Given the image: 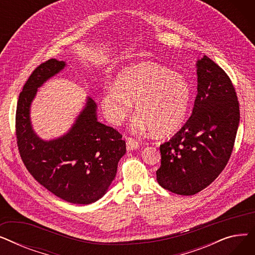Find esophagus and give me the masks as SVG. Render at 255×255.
<instances>
[{"mask_svg": "<svg viewBox=\"0 0 255 255\" xmlns=\"http://www.w3.org/2000/svg\"><path fill=\"white\" fill-rule=\"evenodd\" d=\"M126 146H127V151H132L139 148V142L133 138H128L127 142H126Z\"/></svg>", "mask_w": 255, "mask_h": 255, "instance_id": "1", "label": "esophagus"}]
</instances>
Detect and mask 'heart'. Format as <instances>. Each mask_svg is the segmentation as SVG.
<instances>
[{
	"mask_svg": "<svg viewBox=\"0 0 255 255\" xmlns=\"http://www.w3.org/2000/svg\"><path fill=\"white\" fill-rule=\"evenodd\" d=\"M192 90L182 74L155 63H140L121 72L116 86L102 95V109L113 125L122 124L136 101L133 129L152 130L156 136H170L185 124Z\"/></svg>",
	"mask_w": 255,
	"mask_h": 255,
	"instance_id": "1",
	"label": "heart"
}]
</instances>
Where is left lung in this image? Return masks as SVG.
<instances>
[{"instance_id": "left-lung-1", "label": "left lung", "mask_w": 255, "mask_h": 255, "mask_svg": "<svg viewBox=\"0 0 255 255\" xmlns=\"http://www.w3.org/2000/svg\"><path fill=\"white\" fill-rule=\"evenodd\" d=\"M197 95L192 115L168 141L160 144L157 181L164 189L193 195L220 175L231 158L240 122L235 87L207 56L197 61Z\"/></svg>"}]
</instances>
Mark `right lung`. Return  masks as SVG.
<instances>
[{
	"mask_svg": "<svg viewBox=\"0 0 255 255\" xmlns=\"http://www.w3.org/2000/svg\"><path fill=\"white\" fill-rule=\"evenodd\" d=\"M65 65L50 59L26 80L16 106V142L23 164L38 183L66 202L88 205L109 189L126 142L115 128L98 122L96 103L91 98L67 134L49 141L36 135L30 121L31 102L37 89Z\"/></svg>",
	"mask_w": 255,
	"mask_h": 255,
	"instance_id": "obj_1",
	"label": "right lung"
}]
</instances>
